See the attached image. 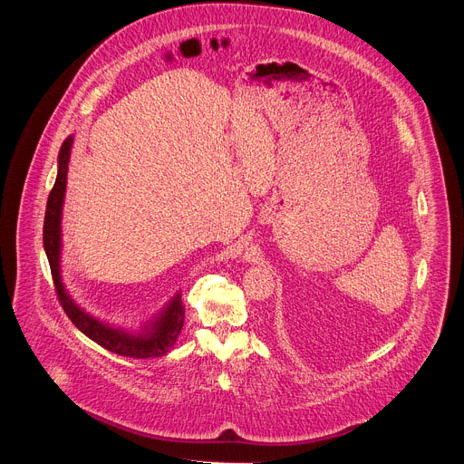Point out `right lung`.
I'll return each instance as SVG.
<instances>
[{
  "label": "right lung",
  "instance_id": "obj_1",
  "mask_svg": "<svg viewBox=\"0 0 464 464\" xmlns=\"http://www.w3.org/2000/svg\"><path fill=\"white\" fill-rule=\"evenodd\" d=\"M75 136H68L58 152V172L53 190L47 198L45 220H44V249L51 266L54 288L58 292L63 312L70 315L73 324L90 340L101 347L130 358H152L163 356L174 343L183 326L185 306L181 301V290H178L165 306L150 319L141 323L140 328H122L111 324L97 315L86 312L68 292L62 279V209L68 185V167Z\"/></svg>",
  "mask_w": 464,
  "mask_h": 464
}]
</instances>
